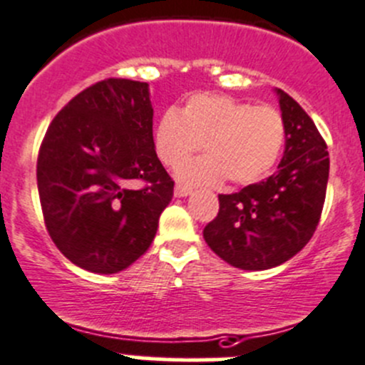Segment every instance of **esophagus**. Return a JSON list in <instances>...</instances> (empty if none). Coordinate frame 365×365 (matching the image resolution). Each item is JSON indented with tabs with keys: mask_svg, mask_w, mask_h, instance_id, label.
<instances>
[{
	"mask_svg": "<svg viewBox=\"0 0 365 365\" xmlns=\"http://www.w3.org/2000/svg\"><path fill=\"white\" fill-rule=\"evenodd\" d=\"M174 195L175 197H187V195H191V187L182 186V184H178L174 190Z\"/></svg>",
	"mask_w": 365,
	"mask_h": 365,
	"instance_id": "1",
	"label": "esophagus"
}]
</instances>
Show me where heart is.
I'll return each instance as SVG.
<instances>
[{
	"instance_id": "b5f03b06",
	"label": "heart",
	"mask_w": 365,
	"mask_h": 365,
	"mask_svg": "<svg viewBox=\"0 0 365 365\" xmlns=\"http://www.w3.org/2000/svg\"><path fill=\"white\" fill-rule=\"evenodd\" d=\"M286 128L269 106H252L223 93H195L182 110H168L154 128V150L167 167H178L202 142L207 157L178 170L187 184L255 182L277 163Z\"/></svg>"
}]
</instances>
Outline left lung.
Instances as JSON below:
<instances>
[{"label":"left lung","instance_id":"1","mask_svg":"<svg viewBox=\"0 0 365 365\" xmlns=\"http://www.w3.org/2000/svg\"><path fill=\"white\" fill-rule=\"evenodd\" d=\"M286 128L279 170L232 195H218V216L204 229L212 252L250 272L284 264L309 243L327 195V143L312 118L284 90L275 88Z\"/></svg>","mask_w":365,"mask_h":365}]
</instances>
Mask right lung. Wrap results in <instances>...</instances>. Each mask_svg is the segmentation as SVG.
<instances>
[{
  "label": "right lung",
  "mask_w": 365,
  "mask_h": 365,
  "mask_svg": "<svg viewBox=\"0 0 365 365\" xmlns=\"http://www.w3.org/2000/svg\"><path fill=\"white\" fill-rule=\"evenodd\" d=\"M149 83L104 79L55 117L37 161L46 227L79 268L111 275L149 250L174 181L154 150ZM142 178L148 186L133 190Z\"/></svg>",
  "instance_id": "1"
}]
</instances>
